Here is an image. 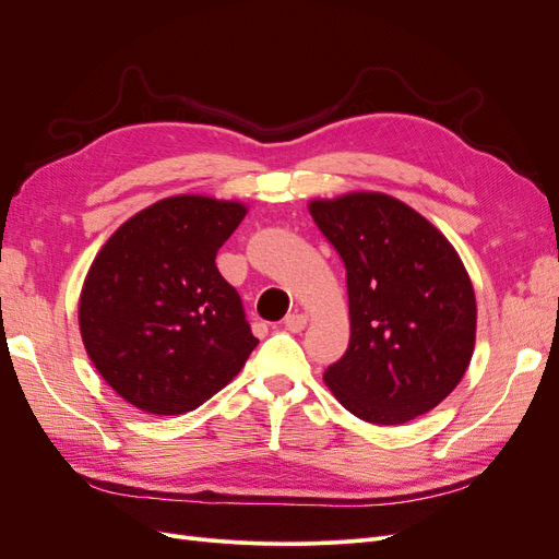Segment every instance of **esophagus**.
Segmentation results:
<instances>
[{
	"instance_id": "obj_1",
	"label": "esophagus",
	"mask_w": 559,
	"mask_h": 559,
	"mask_svg": "<svg viewBox=\"0 0 559 559\" xmlns=\"http://www.w3.org/2000/svg\"><path fill=\"white\" fill-rule=\"evenodd\" d=\"M308 321H310V317H308L306 312H292L289 317L284 319V326H286V331H292V333H300L302 329L308 326Z\"/></svg>"
}]
</instances>
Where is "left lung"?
I'll return each instance as SVG.
<instances>
[{"label": "left lung", "instance_id": "1", "mask_svg": "<svg viewBox=\"0 0 559 559\" xmlns=\"http://www.w3.org/2000/svg\"><path fill=\"white\" fill-rule=\"evenodd\" d=\"M308 210L347 267L349 347L324 382L368 425H405L462 382L476 347L471 277L445 235L405 202L352 191Z\"/></svg>", "mask_w": 559, "mask_h": 559}]
</instances>
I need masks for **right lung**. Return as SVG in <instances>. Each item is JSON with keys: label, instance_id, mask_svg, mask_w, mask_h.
Returning <instances> with one entry per match:
<instances>
[{"label": "right lung", "instance_id": "obj_1", "mask_svg": "<svg viewBox=\"0 0 559 559\" xmlns=\"http://www.w3.org/2000/svg\"><path fill=\"white\" fill-rule=\"evenodd\" d=\"M247 210L198 193L163 198L118 226L93 259L79 296L81 341L134 408L195 411L259 345L214 263Z\"/></svg>", "mask_w": 559, "mask_h": 559}]
</instances>
